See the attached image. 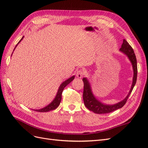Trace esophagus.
Instances as JSON below:
<instances>
[{
  "label": "esophagus",
  "instance_id": "34e87169",
  "mask_svg": "<svg viewBox=\"0 0 148 148\" xmlns=\"http://www.w3.org/2000/svg\"><path fill=\"white\" fill-rule=\"evenodd\" d=\"M84 75V71L82 70H78L77 72V74H76V76H77V77L78 78H82L83 77V76Z\"/></svg>",
  "mask_w": 148,
  "mask_h": 148
}]
</instances>
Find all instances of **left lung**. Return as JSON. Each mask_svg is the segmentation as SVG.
Returning a JSON list of instances; mask_svg holds the SVG:
<instances>
[{"label":"left lung","mask_w":148,"mask_h":148,"mask_svg":"<svg viewBox=\"0 0 148 148\" xmlns=\"http://www.w3.org/2000/svg\"><path fill=\"white\" fill-rule=\"evenodd\" d=\"M120 51L126 55L128 59L130 61L132 65L133 70V77L132 84L128 94L124 99L119 102L117 104L113 105L106 104L101 102L100 101L96 99V97L94 95L92 91V89L91 86V84L89 83V80L87 78H83V81L84 83V90H83V101L84 104L87 108L91 111H92L95 114H107L112 112L115 110L122 108V107L125 104L129 96L133 90L136 82L137 78V61L136 56L134 52L133 49L131 46L128 43V42L125 39H123V44L122 47L120 49Z\"/></svg>","instance_id":"obj_1"}]
</instances>
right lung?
Here are the masks:
<instances>
[{"label":"right lung","mask_w":148,"mask_h":148,"mask_svg":"<svg viewBox=\"0 0 148 148\" xmlns=\"http://www.w3.org/2000/svg\"><path fill=\"white\" fill-rule=\"evenodd\" d=\"M24 36L22 37V38L20 39V41L18 42V44L16 45L14 50L15 49L16 47L18 46V44L22 39H23ZM13 50V51H14ZM75 78V76H72V77H71L70 78H69V79H67L66 80H65V82H64L63 83H62L60 85V86L59 88V89H58V91H57V95L54 98V99H53L50 104H48L47 106H46V107H43V108L42 109H33V110L34 111H36V112H49V111H51V110H54L56 109L57 107L59 106L60 105V103L61 102V99H62V92H63V90L64 88L67 86L70 83H71V82L73 81V80Z\"/></svg>","instance_id":"right-lung-1"}]
</instances>
